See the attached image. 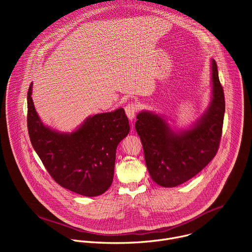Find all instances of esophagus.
Instances as JSON below:
<instances>
[{
	"instance_id": "esophagus-1",
	"label": "esophagus",
	"mask_w": 252,
	"mask_h": 252,
	"mask_svg": "<svg viewBox=\"0 0 252 252\" xmlns=\"http://www.w3.org/2000/svg\"><path fill=\"white\" fill-rule=\"evenodd\" d=\"M125 111H126V114L127 116V118L132 121L134 118H135V115L138 111V104L136 102H131V103H128L126 107H125Z\"/></svg>"
}]
</instances>
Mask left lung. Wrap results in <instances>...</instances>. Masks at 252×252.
Masks as SVG:
<instances>
[{
	"mask_svg": "<svg viewBox=\"0 0 252 252\" xmlns=\"http://www.w3.org/2000/svg\"><path fill=\"white\" fill-rule=\"evenodd\" d=\"M224 112V94L212 59L210 102L192 126L172 128L162 116L150 111L138 113L135 129L153 181L163 188H174L201 171L218 153Z\"/></svg>",
	"mask_w": 252,
	"mask_h": 252,
	"instance_id": "8db88e82",
	"label": "left lung"
}]
</instances>
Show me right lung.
Here are the masks:
<instances>
[{
	"label": "right lung",
	"instance_id": "right-lung-1",
	"mask_svg": "<svg viewBox=\"0 0 252 252\" xmlns=\"http://www.w3.org/2000/svg\"><path fill=\"white\" fill-rule=\"evenodd\" d=\"M28 91V130L32 146L61 187L85 196H97L112 186L116 151L129 132L123 107L90 116L71 132L43 124Z\"/></svg>",
	"mask_w": 252,
	"mask_h": 252
}]
</instances>
